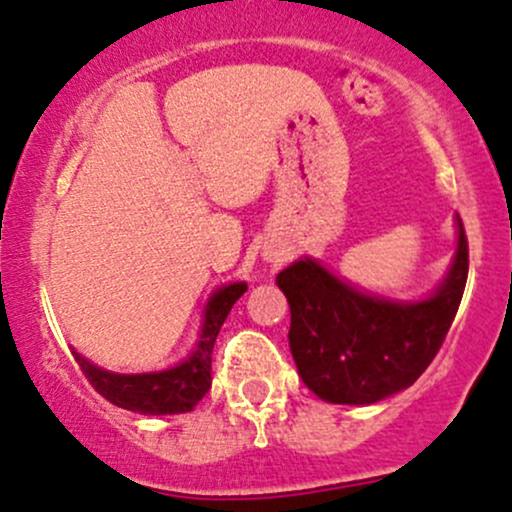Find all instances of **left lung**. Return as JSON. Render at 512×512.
<instances>
[{"instance_id":"1","label":"left lung","mask_w":512,"mask_h":512,"mask_svg":"<svg viewBox=\"0 0 512 512\" xmlns=\"http://www.w3.org/2000/svg\"><path fill=\"white\" fill-rule=\"evenodd\" d=\"M456 227L452 268L427 300L393 302L361 293L312 258L278 273L290 305V351L312 393L327 403L371 405L425 373L452 327L469 276V241L459 217Z\"/></svg>"}]
</instances>
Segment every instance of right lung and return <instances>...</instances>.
<instances>
[{"mask_svg": "<svg viewBox=\"0 0 512 512\" xmlns=\"http://www.w3.org/2000/svg\"><path fill=\"white\" fill-rule=\"evenodd\" d=\"M246 293V283L222 285L212 295L205 307V322H202L200 339L195 349L183 364L156 373H112L97 368L95 364L73 351L82 373L92 388L114 403L117 408L141 412V415H175V412H190L205 398L212 386V349L217 342V334L227 320L229 310L241 295Z\"/></svg>", "mask_w": 512, "mask_h": 512, "instance_id": "right-lung-1", "label": "right lung"}]
</instances>
